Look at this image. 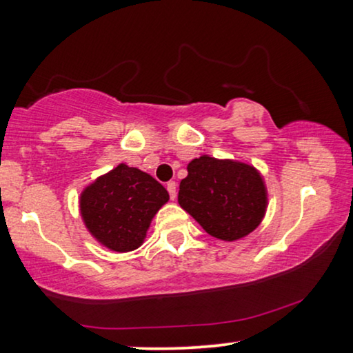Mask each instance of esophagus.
Instances as JSON below:
<instances>
[{"label":"esophagus","instance_id":"obj_1","mask_svg":"<svg viewBox=\"0 0 353 353\" xmlns=\"http://www.w3.org/2000/svg\"><path fill=\"white\" fill-rule=\"evenodd\" d=\"M166 188H168V192H170V196H171V199L172 201H174L176 199V194H177V192H176V182H168V185H166Z\"/></svg>","mask_w":353,"mask_h":353}]
</instances>
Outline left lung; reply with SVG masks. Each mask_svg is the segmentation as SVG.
Wrapping results in <instances>:
<instances>
[{"label": "left lung", "mask_w": 353, "mask_h": 353, "mask_svg": "<svg viewBox=\"0 0 353 353\" xmlns=\"http://www.w3.org/2000/svg\"><path fill=\"white\" fill-rule=\"evenodd\" d=\"M179 185L181 208L220 241H238L259 228L268 208L265 179L254 165L201 155Z\"/></svg>", "instance_id": "1"}]
</instances>
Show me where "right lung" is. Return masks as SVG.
Wrapping results in <instances>:
<instances>
[{
    "instance_id": "right-lung-1",
    "label": "right lung",
    "mask_w": 353,
    "mask_h": 353,
    "mask_svg": "<svg viewBox=\"0 0 353 353\" xmlns=\"http://www.w3.org/2000/svg\"><path fill=\"white\" fill-rule=\"evenodd\" d=\"M170 201L154 177L120 163L81 192L79 210L88 233L106 249L125 254L143 245L152 219Z\"/></svg>"
}]
</instances>
